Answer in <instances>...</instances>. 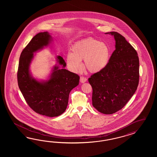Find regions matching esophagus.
<instances>
[{"label": "esophagus", "mask_w": 157, "mask_h": 157, "mask_svg": "<svg viewBox=\"0 0 157 157\" xmlns=\"http://www.w3.org/2000/svg\"><path fill=\"white\" fill-rule=\"evenodd\" d=\"M87 81V78L85 77H83V76H81L80 78V82L81 83H85Z\"/></svg>", "instance_id": "1"}]
</instances>
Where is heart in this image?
<instances>
[{"label": "heart", "instance_id": "heart-1", "mask_svg": "<svg viewBox=\"0 0 157 157\" xmlns=\"http://www.w3.org/2000/svg\"><path fill=\"white\" fill-rule=\"evenodd\" d=\"M72 53L67 55V63L73 72L81 70V60H84V66L91 73H98L108 66L112 55L109 46L100 40L88 38L81 40L72 47Z\"/></svg>", "mask_w": 157, "mask_h": 157}]
</instances>
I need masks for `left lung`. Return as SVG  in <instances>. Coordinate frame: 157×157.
I'll return each mask as SVG.
<instances>
[{"instance_id":"8db88e82","label":"left lung","mask_w":157,"mask_h":157,"mask_svg":"<svg viewBox=\"0 0 157 157\" xmlns=\"http://www.w3.org/2000/svg\"><path fill=\"white\" fill-rule=\"evenodd\" d=\"M116 45L109 63L89 78L93 89L92 104L98 112L113 114L121 109L134 94L139 80L138 53L122 35L116 32Z\"/></svg>"}]
</instances>
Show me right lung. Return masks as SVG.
Listing matches in <instances>:
<instances>
[{
    "label": "right lung",
    "mask_w": 157,
    "mask_h": 157,
    "mask_svg": "<svg viewBox=\"0 0 157 157\" xmlns=\"http://www.w3.org/2000/svg\"><path fill=\"white\" fill-rule=\"evenodd\" d=\"M52 41L48 32L33 37L21 54L17 73L19 89L29 106L36 113L48 117H56L65 112L70 93L79 83V76L65 69L66 63L61 56H56L57 64L53 67L48 79L38 80L32 76L30 66L34 53Z\"/></svg>",
    "instance_id": "obj_1"
}]
</instances>
